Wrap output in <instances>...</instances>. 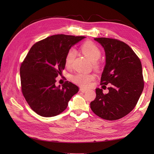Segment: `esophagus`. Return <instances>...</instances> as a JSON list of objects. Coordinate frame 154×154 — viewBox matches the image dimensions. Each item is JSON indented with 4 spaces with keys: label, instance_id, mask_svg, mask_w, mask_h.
<instances>
[{
    "label": "esophagus",
    "instance_id": "34e87169",
    "mask_svg": "<svg viewBox=\"0 0 154 154\" xmlns=\"http://www.w3.org/2000/svg\"><path fill=\"white\" fill-rule=\"evenodd\" d=\"M80 91H81V92H85L87 91V89H86V88L80 87Z\"/></svg>",
    "mask_w": 154,
    "mask_h": 154
}]
</instances>
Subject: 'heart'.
<instances>
[{"label": "heart", "instance_id": "1", "mask_svg": "<svg viewBox=\"0 0 154 154\" xmlns=\"http://www.w3.org/2000/svg\"><path fill=\"white\" fill-rule=\"evenodd\" d=\"M81 50L87 57L94 62V67H98L99 65L96 61L98 60L101 57V51L98 46L91 41H87L82 44L81 46ZM76 51L74 48H71L67 51L66 57H65V62H66L67 67H71L74 60L76 58ZM94 79L95 76L92 74L78 73L71 76V80L74 83L83 87H87L89 86L91 82Z\"/></svg>", "mask_w": 154, "mask_h": 154}]
</instances>
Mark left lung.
Instances as JSON below:
<instances>
[{"instance_id":"left-lung-1","label":"left lung","mask_w":154,"mask_h":154,"mask_svg":"<svg viewBox=\"0 0 154 154\" xmlns=\"http://www.w3.org/2000/svg\"><path fill=\"white\" fill-rule=\"evenodd\" d=\"M103 46L106 64L101 77V85L109 83V92L96 89V97L91 109L100 118L114 121L123 118L137 105L144 88L140 59L128 45L112 38H94Z\"/></svg>"}]
</instances>
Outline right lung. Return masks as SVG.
I'll list each match as a JSON object with an SVG mask.
<instances>
[{"mask_svg":"<svg viewBox=\"0 0 154 154\" xmlns=\"http://www.w3.org/2000/svg\"><path fill=\"white\" fill-rule=\"evenodd\" d=\"M85 38L55 35L32 46L20 68L21 91L31 109L43 117H53L66 109L78 87L66 81L56 87V78L65 69L67 51Z\"/></svg>","mask_w":154,"mask_h":154,"instance_id":"right-lung-1","label":"right lung"}]
</instances>
